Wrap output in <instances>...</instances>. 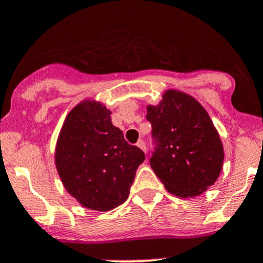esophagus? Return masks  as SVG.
Here are the masks:
<instances>
[{"mask_svg":"<svg viewBox=\"0 0 263 263\" xmlns=\"http://www.w3.org/2000/svg\"><path fill=\"white\" fill-rule=\"evenodd\" d=\"M137 146H139L140 148H141L142 151H145V153H146V145H145V141L144 140H139V141H137Z\"/></svg>","mask_w":263,"mask_h":263,"instance_id":"obj_1","label":"esophagus"}]
</instances>
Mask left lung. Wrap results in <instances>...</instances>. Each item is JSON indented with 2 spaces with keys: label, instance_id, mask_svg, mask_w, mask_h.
<instances>
[{
  "label": "left lung",
  "instance_id": "1",
  "mask_svg": "<svg viewBox=\"0 0 263 263\" xmlns=\"http://www.w3.org/2000/svg\"><path fill=\"white\" fill-rule=\"evenodd\" d=\"M146 119L153 128L150 165L169 192L195 197L214 184L224 151L210 116L197 100L168 90L160 104L148 105Z\"/></svg>",
  "mask_w": 263,
  "mask_h": 263
}]
</instances>
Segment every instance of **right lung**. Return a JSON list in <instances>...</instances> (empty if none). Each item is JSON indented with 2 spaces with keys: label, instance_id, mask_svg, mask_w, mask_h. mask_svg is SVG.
Masks as SVG:
<instances>
[{
  "label": "right lung",
  "instance_id": "obj_1",
  "mask_svg": "<svg viewBox=\"0 0 263 263\" xmlns=\"http://www.w3.org/2000/svg\"><path fill=\"white\" fill-rule=\"evenodd\" d=\"M144 160V151L124 140L99 103H81L66 117L55 166L67 192L85 208L109 211L122 205Z\"/></svg>",
  "mask_w": 263,
  "mask_h": 263
}]
</instances>
